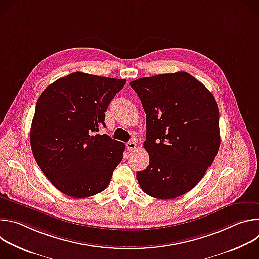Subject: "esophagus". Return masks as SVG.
Segmentation results:
<instances>
[{"label": "esophagus", "instance_id": "34e87169", "mask_svg": "<svg viewBox=\"0 0 259 259\" xmlns=\"http://www.w3.org/2000/svg\"><path fill=\"white\" fill-rule=\"evenodd\" d=\"M127 88V87H126ZM128 89V88H127ZM136 138H134V137H131L130 138V140L129 141H127V143H126V146H127V149L128 150H133V149H135L136 147Z\"/></svg>", "mask_w": 259, "mask_h": 259}]
</instances>
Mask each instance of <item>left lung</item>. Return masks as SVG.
Instances as JSON below:
<instances>
[{
  "label": "left lung",
  "instance_id": "obj_1",
  "mask_svg": "<svg viewBox=\"0 0 259 259\" xmlns=\"http://www.w3.org/2000/svg\"><path fill=\"white\" fill-rule=\"evenodd\" d=\"M125 80L73 72L38 99L30 129L36 164L61 193L87 198L106 189L125 144L100 132L107 106Z\"/></svg>",
  "mask_w": 259,
  "mask_h": 259
}]
</instances>
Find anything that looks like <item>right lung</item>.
<instances>
[{
  "label": "right lung",
  "instance_id": "add662e5",
  "mask_svg": "<svg viewBox=\"0 0 259 259\" xmlns=\"http://www.w3.org/2000/svg\"><path fill=\"white\" fill-rule=\"evenodd\" d=\"M146 115L150 164L136 174L142 191L173 199L200 182L220 144L219 112L212 93L188 72L130 83Z\"/></svg>",
  "mask_w": 259,
  "mask_h": 259
}]
</instances>
